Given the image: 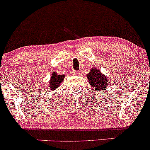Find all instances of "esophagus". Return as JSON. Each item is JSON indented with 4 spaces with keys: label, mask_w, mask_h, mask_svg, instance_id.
I'll list each match as a JSON object with an SVG mask.
<instances>
[{
    "label": "esophagus",
    "mask_w": 150,
    "mask_h": 150,
    "mask_svg": "<svg viewBox=\"0 0 150 150\" xmlns=\"http://www.w3.org/2000/svg\"><path fill=\"white\" fill-rule=\"evenodd\" d=\"M72 73H73V75H78L80 74V72H78V71H73Z\"/></svg>",
    "instance_id": "34e87169"
}]
</instances>
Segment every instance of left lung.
<instances>
[{"instance_id":"8db88e82","label":"left lung","mask_w":150,"mask_h":150,"mask_svg":"<svg viewBox=\"0 0 150 150\" xmlns=\"http://www.w3.org/2000/svg\"><path fill=\"white\" fill-rule=\"evenodd\" d=\"M87 78L90 86L96 91L106 90L109 85L107 77L97 68H91L87 74Z\"/></svg>"}]
</instances>
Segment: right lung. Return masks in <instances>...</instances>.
<instances>
[{
	"mask_svg": "<svg viewBox=\"0 0 150 150\" xmlns=\"http://www.w3.org/2000/svg\"><path fill=\"white\" fill-rule=\"evenodd\" d=\"M65 75H58L56 72H54L51 74V79L48 82V88L50 90L54 91L59 86L61 83L64 80Z\"/></svg>",
	"mask_w": 150,
	"mask_h": 150,
	"instance_id": "add662e5",
	"label": "right lung"
}]
</instances>
